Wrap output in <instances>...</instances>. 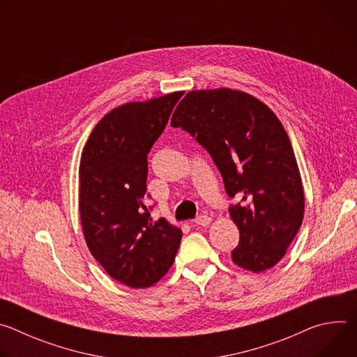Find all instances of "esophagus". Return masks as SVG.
I'll use <instances>...</instances> for the list:
<instances>
[{
	"instance_id": "34e87169",
	"label": "esophagus",
	"mask_w": 357,
	"mask_h": 357,
	"mask_svg": "<svg viewBox=\"0 0 357 357\" xmlns=\"http://www.w3.org/2000/svg\"><path fill=\"white\" fill-rule=\"evenodd\" d=\"M195 223L199 226H209L212 223V218H209L206 215H200L195 219Z\"/></svg>"
}]
</instances>
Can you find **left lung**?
<instances>
[{
    "mask_svg": "<svg viewBox=\"0 0 357 357\" xmlns=\"http://www.w3.org/2000/svg\"><path fill=\"white\" fill-rule=\"evenodd\" d=\"M171 126L183 128L208 149L230 197L240 231L231 251L236 266L251 273L274 267L298 233L305 209L303 188L284 126L261 100L227 87L186 93Z\"/></svg>",
    "mask_w": 357,
    "mask_h": 357,
    "instance_id": "1",
    "label": "left lung"
}]
</instances>
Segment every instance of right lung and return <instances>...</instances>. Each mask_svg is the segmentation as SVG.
<instances>
[{"label": "right lung", "mask_w": 357, "mask_h": 357, "mask_svg": "<svg viewBox=\"0 0 357 357\" xmlns=\"http://www.w3.org/2000/svg\"><path fill=\"white\" fill-rule=\"evenodd\" d=\"M183 91L132 101L101 119L82 151L79 212L91 256L119 282L146 288L174 264L182 238L145 206L146 154Z\"/></svg>", "instance_id": "add662e5"}]
</instances>
